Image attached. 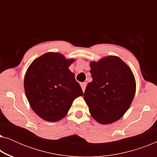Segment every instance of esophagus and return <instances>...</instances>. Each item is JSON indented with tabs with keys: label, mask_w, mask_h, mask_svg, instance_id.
Segmentation results:
<instances>
[{
	"label": "esophagus",
	"mask_w": 157,
	"mask_h": 157,
	"mask_svg": "<svg viewBox=\"0 0 157 157\" xmlns=\"http://www.w3.org/2000/svg\"><path fill=\"white\" fill-rule=\"evenodd\" d=\"M86 85H87L86 82H83V83H81V89H82V91H83V92L85 91V89H86Z\"/></svg>",
	"instance_id": "1"
}]
</instances>
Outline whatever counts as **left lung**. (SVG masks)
<instances>
[{
	"mask_svg": "<svg viewBox=\"0 0 157 157\" xmlns=\"http://www.w3.org/2000/svg\"><path fill=\"white\" fill-rule=\"evenodd\" d=\"M92 80L83 95L91 117L101 124L118 121L132 104L136 80L127 64L116 56L90 62Z\"/></svg>",
	"mask_w": 157,
	"mask_h": 157,
	"instance_id": "left-lung-1",
	"label": "left lung"
}]
</instances>
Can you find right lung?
<instances>
[{
	"label": "right lung",
	"mask_w": 157,
	"mask_h": 157,
	"mask_svg": "<svg viewBox=\"0 0 157 157\" xmlns=\"http://www.w3.org/2000/svg\"><path fill=\"white\" fill-rule=\"evenodd\" d=\"M74 61L60 53L48 52L34 60L25 72V96L34 112L45 121L63 119L75 98L83 95L68 68Z\"/></svg>",
	"instance_id": "1"
}]
</instances>
